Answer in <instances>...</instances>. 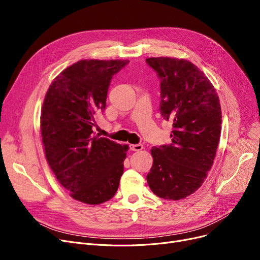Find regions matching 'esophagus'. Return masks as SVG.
Here are the masks:
<instances>
[{
	"mask_svg": "<svg viewBox=\"0 0 260 260\" xmlns=\"http://www.w3.org/2000/svg\"><path fill=\"white\" fill-rule=\"evenodd\" d=\"M129 148L132 149V151H134V152H139V151H141V149L143 148V145L140 144V143H138V144H131Z\"/></svg>",
	"mask_w": 260,
	"mask_h": 260,
	"instance_id": "1",
	"label": "esophagus"
}]
</instances>
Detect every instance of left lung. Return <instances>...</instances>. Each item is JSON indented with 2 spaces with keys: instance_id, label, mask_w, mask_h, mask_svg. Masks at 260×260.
Here are the masks:
<instances>
[{
  "instance_id": "8db88e82",
  "label": "left lung",
  "mask_w": 260,
  "mask_h": 260,
  "mask_svg": "<svg viewBox=\"0 0 260 260\" xmlns=\"http://www.w3.org/2000/svg\"><path fill=\"white\" fill-rule=\"evenodd\" d=\"M160 79V113L173 123L172 143L152 147L154 162L146 176L160 198L179 200L207 178L221 133V107L213 84L197 66L183 59L148 58Z\"/></svg>"
}]
</instances>
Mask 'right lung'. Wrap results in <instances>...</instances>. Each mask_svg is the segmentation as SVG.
Masks as SVG:
<instances>
[{"mask_svg": "<svg viewBox=\"0 0 260 260\" xmlns=\"http://www.w3.org/2000/svg\"><path fill=\"white\" fill-rule=\"evenodd\" d=\"M127 60H81L54 78L41 112L45 157L71 196L99 204L116 194L126 145L94 136V115L106 106L113 76Z\"/></svg>", "mask_w": 260, "mask_h": 260, "instance_id": "1", "label": "right lung"}]
</instances>
